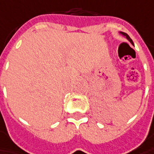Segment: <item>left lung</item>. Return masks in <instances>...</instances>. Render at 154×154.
Wrapping results in <instances>:
<instances>
[{
	"label": "left lung",
	"mask_w": 154,
	"mask_h": 154,
	"mask_svg": "<svg viewBox=\"0 0 154 154\" xmlns=\"http://www.w3.org/2000/svg\"><path fill=\"white\" fill-rule=\"evenodd\" d=\"M120 33L122 34V36H126V39L128 40V41H129V42H131V43L132 45H134V43H133V42H132V40L131 39V37H130V36H128V35H127V34H126V33H125V32H121Z\"/></svg>",
	"instance_id": "1"
}]
</instances>
